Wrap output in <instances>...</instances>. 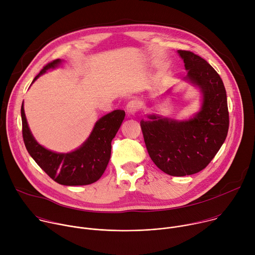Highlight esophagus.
Returning a JSON list of instances; mask_svg holds the SVG:
<instances>
[{"label": "esophagus", "instance_id": "esophagus-1", "mask_svg": "<svg viewBox=\"0 0 255 255\" xmlns=\"http://www.w3.org/2000/svg\"><path fill=\"white\" fill-rule=\"evenodd\" d=\"M138 109H139V103L135 100L130 101L126 106V111L129 116L135 115V113L138 111Z\"/></svg>", "mask_w": 255, "mask_h": 255}]
</instances>
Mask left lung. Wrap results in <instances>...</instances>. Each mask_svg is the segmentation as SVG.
<instances>
[{
	"label": "left lung",
	"mask_w": 255,
	"mask_h": 255,
	"mask_svg": "<svg viewBox=\"0 0 255 255\" xmlns=\"http://www.w3.org/2000/svg\"><path fill=\"white\" fill-rule=\"evenodd\" d=\"M188 75L185 80L203 94L199 113L186 121L149 115L140 126L148 154L155 165L172 176L204 169L224 143L229 129V112L224 84L218 72L201 56L177 50Z\"/></svg>",
	"instance_id": "left-lung-1"
}]
</instances>
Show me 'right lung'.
<instances>
[{"mask_svg":"<svg viewBox=\"0 0 255 255\" xmlns=\"http://www.w3.org/2000/svg\"><path fill=\"white\" fill-rule=\"evenodd\" d=\"M55 59L46 64L35 77L34 83L50 68L60 64ZM22 134L25 146L31 157L54 181L63 186H86L97 181L104 173L111 157V142L124 118L123 110H115L103 116L80 148L68 153L50 151L36 141L29 129L24 107H21Z\"/></svg>","mask_w":255,"mask_h":255,"instance_id":"right-lung-1","label":"right lung"}]
</instances>
